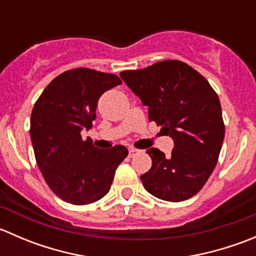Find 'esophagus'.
<instances>
[{"label": "esophagus", "mask_w": 256, "mask_h": 256, "mask_svg": "<svg viewBox=\"0 0 256 256\" xmlns=\"http://www.w3.org/2000/svg\"><path fill=\"white\" fill-rule=\"evenodd\" d=\"M138 150H136V148H128V156L134 157L135 154H138Z\"/></svg>", "instance_id": "34e87169"}]
</instances>
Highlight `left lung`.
<instances>
[{
	"mask_svg": "<svg viewBox=\"0 0 256 256\" xmlns=\"http://www.w3.org/2000/svg\"><path fill=\"white\" fill-rule=\"evenodd\" d=\"M120 76L148 108V120L174 142L170 156L147 150L152 166L141 176L144 187L168 202L190 200L206 184L220 154L226 128L218 95L180 60L158 62Z\"/></svg>",
	"mask_w": 256,
	"mask_h": 256,
	"instance_id": "1",
	"label": "left lung"
}]
</instances>
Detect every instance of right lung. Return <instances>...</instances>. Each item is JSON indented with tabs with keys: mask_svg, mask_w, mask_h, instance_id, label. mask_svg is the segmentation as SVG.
Here are the masks:
<instances>
[{
	"mask_svg": "<svg viewBox=\"0 0 256 256\" xmlns=\"http://www.w3.org/2000/svg\"><path fill=\"white\" fill-rule=\"evenodd\" d=\"M118 76L76 68L54 78L36 102L30 140L36 161L52 190L64 202L90 204L109 192L118 164L128 151L122 144L98 148L84 141L92 128L98 100L120 85Z\"/></svg>",
	"mask_w": 256,
	"mask_h": 256,
	"instance_id": "add662e5",
	"label": "right lung"
}]
</instances>
